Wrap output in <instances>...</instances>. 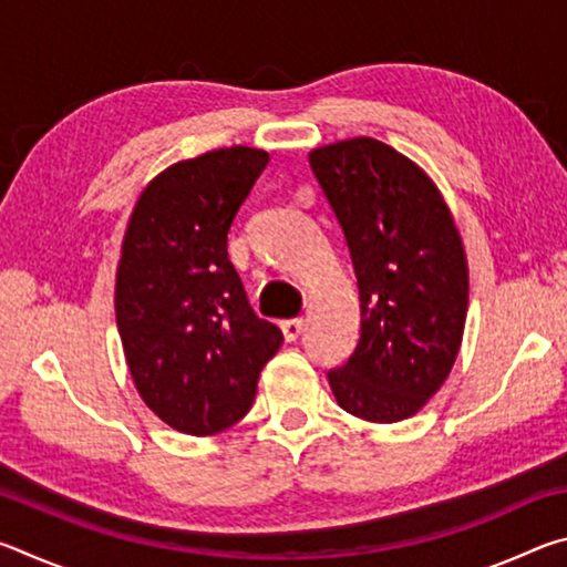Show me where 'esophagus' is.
<instances>
[{
    "mask_svg": "<svg viewBox=\"0 0 567 567\" xmlns=\"http://www.w3.org/2000/svg\"><path fill=\"white\" fill-rule=\"evenodd\" d=\"M280 328H282L285 340H297V338H300V334H302V330H305V320H302V318L282 320Z\"/></svg>",
    "mask_w": 567,
    "mask_h": 567,
    "instance_id": "1",
    "label": "esophagus"
}]
</instances>
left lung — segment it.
Returning a JSON list of instances; mask_svg holds the SVG:
<instances>
[{
	"label": "left lung",
	"instance_id": "obj_1",
	"mask_svg": "<svg viewBox=\"0 0 567 567\" xmlns=\"http://www.w3.org/2000/svg\"><path fill=\"white\" fill-rule=\"evenodd\" d=\"M312 175L342 227L360 290V340L328 372L338 405L398 422L453 370L467 312V265L437 187L372 137L310 152Z\"/></svg>",
	"mask_w": 567,
	"mask_h": 567
}]
</instances>
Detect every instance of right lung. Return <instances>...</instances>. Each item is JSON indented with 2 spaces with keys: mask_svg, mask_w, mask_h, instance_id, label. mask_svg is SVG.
I'll list each match as a JSON object with an SVG mask.
<instances>
[{
  "mask_svg": "<svg viewBox=\"0 0 567 567\" xmlns=\"http://www.w3.org/2000/svg\"><path fill=\"white\" fill-rule=\"evenodd\" d=\"M270 155L215 150L162 172L134 207L114 290L134 385L169 427L215 435L252 408L282 332L257 318L227 233Z\"/></svg>",
  "mask_w": 567,
  "mask_h": 567,
  "instance_id": "obj_1",
  "label": "right lung"
}]
</instances>
